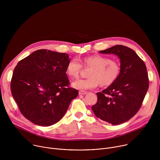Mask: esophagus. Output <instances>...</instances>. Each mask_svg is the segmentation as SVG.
Returning a JSON list of instances; mask_svg holds the SVG:
<instances>
[{
  "label": "esophagus",
  "mask_w": 160,
  "mask_h": 160,
  "mask_svg": "<svg viewBox=\"0 0 160 160\" xmlns=\"http://www.w3.org/2000/svg\"><path fill=\"white\" fill-rule=\"evenodd\" d=\"M78 93H79L80 95H85V94H86L87 92H86V91H84V90H80Z\"/></svg>",
  "instance_id": "1"
}]
</instances>
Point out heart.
I'll return each instance as SVG.
<instances>
[{
	"label": "heart",
	"instance_id": "obj_1",
	"mask_svg": "<svg viewBox=\"0 0 160 160\" xmlns=\"http://www.w3.org/2000/svg\"><path fill=\"white\" fill-rule=\"evenodd\" d=\"M84 66L90 68L87 78L78 79L73 82V87L80 90L94 88L99 83L101 86H108L112 83L118 78L120 66L119 63L110 58L101 55L87 56L83 59ZM82 64L78 58H73L68 61L66 73L71 78L78 77Z\"/></svg>",
	"mask_w": 160,
	"mask_h": 160
}]
</instances>
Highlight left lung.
Instances as JSON below:
<instances>
[{
    "label": "left lung",
    "instance_id": "8db88e82",
    "mask_svg": "<svg viewBox=\"0 0 160 160\" xmlns=\"http://www.w3.org/2000/svg\"><path fill=\"white\" fill-rule=\"evenodd\" d=\"M114 54L120 59V74L111 85L98 92L92 106L95 115L112 125H119L132 118L141 108L149 88L144 62L133 50L122 45L100 51Z\"/></svg>",
    "mask_w": 160,
    "mask_h": 160
}]
</instances>
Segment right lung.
<instances>
[{"label": "right lung", "mask_w": 160, "mask_h": 160, "mask_svg": "<svg viewBox=\"0 0 160 160\" xmlns=\"http://www.w3.org/2000/svg\"><path fill=\"white\" fill-rule=\"evenodd\" d=\"M66 53L40 49L22 59L15 67L11 81L12 95L20 112L40 126H50L64 115L78 94L69 87Z\"/></svg>", "instance_id": "1"}]
</instances>
